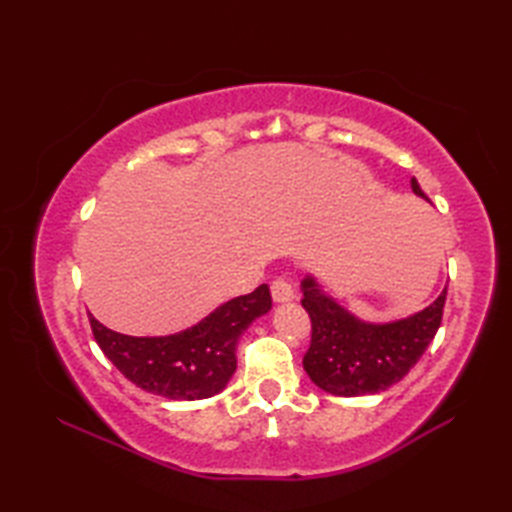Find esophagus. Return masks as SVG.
I'll return each instance as SVG.
<instances>
[{"label":"esophagus","mask_w":512,"mask_h":512,"mask_svg":"<svg viewBox=\"0 0 512 512\" xmlns=\"http://www.w3.org/2000/svg\"><path fill=\"white\" fill-rule=\"evenodd\" d=\"M270 292H273V299L277 303H286V301H292L295 299V290H292V284L288 279L279 277L273 281V286H270Z\"/></svg>","instance_id":"esophagus-1"}]
</instances>
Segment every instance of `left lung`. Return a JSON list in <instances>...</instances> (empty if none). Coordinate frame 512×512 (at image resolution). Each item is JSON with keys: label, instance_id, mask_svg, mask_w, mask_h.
Wrapping results in <instances>:
<instances>
[{"label": "left lung", "instance_id": "left-lung-1", "mask_svg": "<svg viewBox=\"0 0 512 512\" xmlns=\"http://www.w3.org/2000/svg\"><path fill=\"white\" fill-rule=\"evenodd\" d=\"M411 189L429 200L416 178H411ZM301 292V306L312 321L303 369L319 389L345 398L378 394L405 378L436 336L447 301L444 288L431 306L407 319L369 323L325 295L312 275L301 281Z\"/></svg>", "mask_w": 512, "mask_h": 512}]
</instances>
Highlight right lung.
Instances as JSON below:
<instances>
[{"label":"right lung","mask_w":512,"mask_h":512,"mask_svg":"<svg viewBox=\"0 0 512 512\" xmlns=\"http://www.w3.org/2000/svg\"><path fill=\"white\" fill-rule=\"evenodd\" d=\"M273 308L266 284L215 308L200 323L169 336H127L90 314L94 339L127 380L169 400L211 398L237 369V341L250 323Z\"/></svg>","instance_id":"obj_1"}]
</instances>
